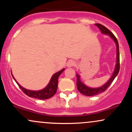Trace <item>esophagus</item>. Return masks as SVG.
<instances>
[{
    "label": "esophagus",
    "mask_w": 132,
    "mask_h": 132,
    "mask_svg": "<svg viewBox=\"0 0 132 132\" xmlns=\"http://www.w3.org/2000/svg\"><path fill=\"white\" fill-rule=\"evenodd\" d=\"M67 66L68 67H72V66H75L76 65V63L74 61H72V60H69V61H68L67 63Z\"/></svg>",
    "instance_id": "34e87169"
}]
</instances>
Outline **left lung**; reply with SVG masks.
Wrapping results in <instances>:
<instances>
[{"label":"left lung","instance_id":"8db88e82","mask_svg":"<svg viewBox=\"0 0 132 132\" xmlns=\"http://www.w3.org/2000/svg\"><path fill=\"white\" fill-rule=\"evenodd\" d=\"M97 27H99V28L102 31V33L104 34L109 35L114 40V42H116V45H117V63L116 68H115L114 72H113L112 76L110 78V79L109 80V81L107 82H106V84H104V86H102V87H98V88H90V87H87V86L84 85L82 82H81V81H80V76L79 75H76L77 76V88H78V90L81 92V94H82L83 95H87V96H93V95H95L99 94L100 93H102V92H104L105 90L109 87L110 84L112 83V82L114 79L116 78L117 75L119 73V70H120V55H119V43H118V41L117 40L116 37H115L114 35L113 34L111 31H110L108 28H106L105 27H104V25H101L100 23H96L95 24Z\"/></svg>","mask_w":132,"mask_h":132}]
</instances>
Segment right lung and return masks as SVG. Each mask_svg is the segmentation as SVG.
I'll return each instance as SVG.
<instances>
[{"label": "right lung", "mask_w": 132, "mask_h": 132, "mask_svg": "<svg viewBox=\"0 0 132 132\" xmlns=\"http://www.w3.org/2000/svg\"><path fill=\"white\" fill-rule=\"evenodd\" d=\"M64 70V69H63L62 70L58 71L56 73H55L54 75H53L52 78H51L48 85L47 86L45 89L40 90H38V91H33V90H27V89L23 88V87H22V86L20 85L19 83L16 81V80L14 78H13V75H12V77L13 79H14L15 81L16 84H18V86H19L20 88L22 89V91L27 95L30 97L45 100L53 96V95L56 94V92L57 91L58 77L60 76V75L63 72Z\"/></svg>", "instance_id": "add662e5"}]
</instances>
